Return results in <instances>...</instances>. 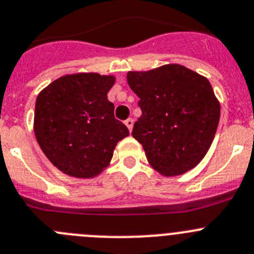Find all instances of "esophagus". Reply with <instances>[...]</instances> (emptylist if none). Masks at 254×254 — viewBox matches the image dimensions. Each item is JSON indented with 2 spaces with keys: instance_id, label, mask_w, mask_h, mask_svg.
Wrapping results in <instances>:
<instances>
[{
  "instance_id": "34e87169",
  "label": "esophagus",
  "mask_w": 254,
  "mask_h": 254,
  "mask_svg": "<svg viewBox=\"0 0 254 254\" xmlns=\"http://www.w3.org/2000/svg\"><path fill=\"white\" fill-rule=\"evenodd\" d=\"M125 125H127V129H129V131H131V130H132V125H134V120H132V119L125 120Z\"/></svg>"
}]
</instances>
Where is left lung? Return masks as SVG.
<instances>
[{"label":"left lung","mask_w":254,"mask_h":254,"mask_svg":"<svg viewBox=\"0 0 254 254\" xmlns=\"http://www.w3.org/2000/svg\"><path fill=\"white\" fill-rule=\"evenodd\" d=\"M130 89L140 99L141 116L131 135L149 164L177 177L202 162L217 131L220 105L207 77L178 64L129 71Z\"/></svg>","instance_id":"8db88e82"}]
</instances>
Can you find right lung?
I'll return each instance as SVG.
<instances>
[{
    "label": "right lung",
    "mask_w": 254,
    "mask_h": 254,
    "mask_svg": "<svg viewBox=\"0 0 254 254\" xmlns=\"http://www.w3.org/2000/svg\"><path fill=\"white\" fill-rule=\"evenodd\" d=\"M113 75H64L40 91L34 131L47 159L64 174L98 177L109 167L114 149L129 130L114 116L108 92Z\"/></svg>",
    "instance_id": "add662e5"
}]
</instances>
